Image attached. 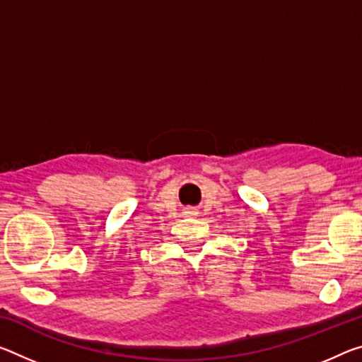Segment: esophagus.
Listing matches in <instances>:
<instances>
[{
    "instance_id": "1",
    "label": "esophagus",
    "mask_w": 362,
    "mask_h": 362,
    "mask_svg": "<svg viewBox=\"0 0 362 362\" xmlns=\"http://www.w3.org/2000/svg\"><path fill=\"white\" fill-rule=\"evenodd\" d=\"M183 214H185L187 217H194V216H198V212L194 211V209H185V212H183Z\"/></svg>"
}]
</instances>
